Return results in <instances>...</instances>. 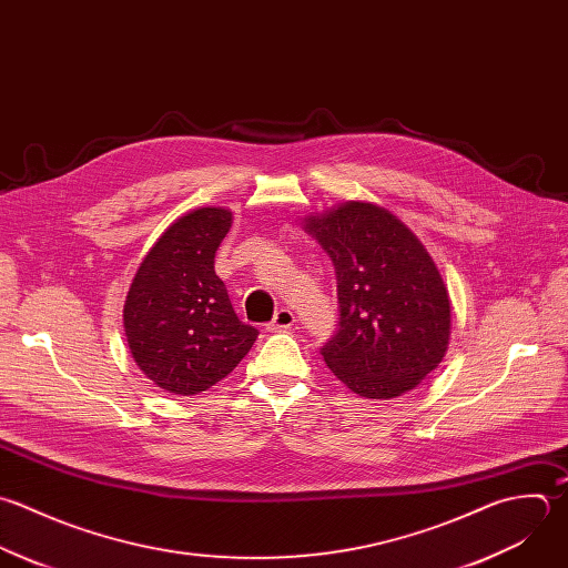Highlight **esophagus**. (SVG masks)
I'll return each mask as SVG.
<instances>
[{
    "mask_svg": "<svg viewBox=\"0 0 568 568\" xmlns=\"http://www.w3.org/2000/svg\"><path fill=\"white\" fill-rule=\"evenodd\" d=\"M296 323V316H294V312H290V310H278L276 314H274V318H272V323L267 325V329H272V332H285V329H290L292 325Z\"/></svg>",
    "mask_w": 568,
    "mask_h": 568,
    "instance_id": "1",
    "label": "esophagus"
}]
</instances>
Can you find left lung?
Here are the masks:
<instances>
[{"instance_id": "obj_1", "label": "left lung", "mask_w": 568, "mask_h": 568, "mask_svg": "<svg viewBox=\"0 0 568 568\" xmlns=\"http://www.w3.org/2000/svg\"><path fill=\"white\" fill-rule=\"evenodd\" d=\"M336 270L338 329L321 354L354 394L389 400L420 385L445 358L452 305L416 234L361 201L305 219Z\"/></svg>"}]
</instances>
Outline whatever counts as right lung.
Returning a JSON list of instances; mask_svg holds the SVG:
<instances>
[{
	"label": "right lung",
	"instance_id": "obj_1",
	"mask_svg": "<svg viewBox=\"0 0 568 568\" xmlns=\"http://www.w3.org/2000/svg\"><path fill=\"white\" fill-rule=\"evenodd\" d=\"M232 212L199 207L176 219L141 261L123 305L128 347L161 389L194 396L223 381L258 329L234 314L214 254Z\"/></svg>",
	"mask_w": 568,
	"mask_h": 568
}]
</instances>
